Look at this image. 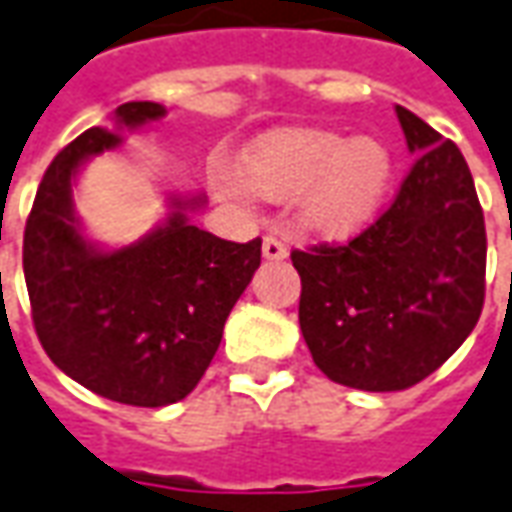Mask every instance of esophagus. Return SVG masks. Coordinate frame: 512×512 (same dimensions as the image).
Listing matches in <instances>:
<instances>
[{
    "label": "esophagus",
    "instance_id": "esophagus-1",
    "mask_svg": "<svg viewBox=\"0 0 512 512\" xmlns=\"http://www.w3.org/2000/svg\"><path fill=\"white\" fill-rule=\"evenodd\" d=\"M262 253H264V259H270V262H278V259H287V245L278 239V236L273 234H267L262 239Z\"/></svg>",
    "mask_w": 512,
    "mask_h": 512
}]
</instances>
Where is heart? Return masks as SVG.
Here are the masks:
<instances>
[{"label":"heart","mask_w":512,"mask_h":512,"mask_svg":"<svg viewBox=\"0 0 512 512\" xmlns=\"http://www.w3.org/2000/svg\"><path fill=\"white\" fill-rule=\"evenodd\" d=\"M239 181L270 203L298 197L309 231L343 236L379 211L393 181V155L368 136L348 142L331 130H281L250 147Z\"/></svg>","instance_id":"1"}]
</instances>
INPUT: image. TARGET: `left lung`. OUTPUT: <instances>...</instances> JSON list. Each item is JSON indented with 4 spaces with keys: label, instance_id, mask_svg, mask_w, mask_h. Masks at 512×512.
Listing matches in <instances>:
<instances>
[{
    "label": "left lung",
    "instance_id": "obj_1",
    "mask_svg": "<svg viewBox=\"0 0 512 512\" xmlns=\"http://www.w3.org/2000/svg\"><path fill=\"white\" fill-rule=\"evenodd\" d=\"M410 153L390 209L345 245L292 250L303 340L331 382L407 390L465 343L485 303V217L460 147L396 105Z\"/></svg>",
    "mask_w": 512,
    "mask_h": 512
}]
</instances>
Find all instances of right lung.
I'll list each match as a JSON object with an SVG mask.
<instances>
[{
	"mask_svg": "<svg viewBox=\"0 0 512 512\" xmlns=\"http://www.w3.org/2000/svg\"><path fill=\"white\" fill-rule=\"evenodd\" d=\"M164 114L158 102H125L114 119L142 128ZM119 144L116 130L88 128L55 155L24 228V281L35 334L66 376L119 404L167 407L211 365L225 320L262 264V239L200 231L186 214L203 197H172L153 234L100 250L74 217L72 181L83 161Z\"/></svg>",
	"mask_w": 512,
	"mask_h": 512,
	"instance_id": "1",
	"label": "right lung"
}]
</instances>
